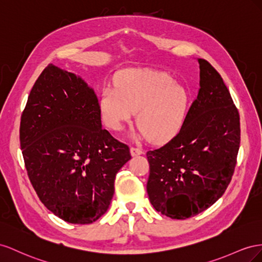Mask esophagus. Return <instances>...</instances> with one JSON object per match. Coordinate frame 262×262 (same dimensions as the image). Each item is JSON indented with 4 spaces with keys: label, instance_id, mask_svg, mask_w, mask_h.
<instances>
[{
    "label": "esophagus",
    "instance_id": "esophagus-1",
    "mask_svg": "<svg viewBox=\"0 0 262 262\" xmlns=\"http://www.w3.org/2000/svg\"><path fill=\"white\" fill-rule=\"evenodd\" d=\"M130 154H132L133 157H135V156L143 154V150H141L140 148H137V147H132L130 148Z\"/></svg>",
    "mask_w": 262,
    "mask_h": 262
}]
</instances>
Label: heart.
<instances>
[{"label":"heart","instance_id":"obj_1","mask_svg":"<svg viewBox=\"0 0 262 262\" xmlns=\"http://www.w3.org/2000/svg\"><path fill=\"white\" fill-rule=\"evenodd\" d=\"M190 103L189 90L170 74L143 69L123 73L116 79V88L104 89L100 107L104 123L113 130H121L138 112L140 137L160 143L182 128Z\"/></svg>","mask_w":262,"mask_h":262}]
</instances>
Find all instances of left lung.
Instances as JSON below:
<instances>
[{
	"label": "left lung",
	"instance_id": "left-lung-1",
	"mask_svg": "<svg viewBox=\"0 0 262 262\" xmlns=\"http://www.w3.org/2000/svg\"><path fill=\"white\" fill-rule=\"evenodd\" d=\"M198 61L200 90L182 128L147 152L149 200L157 212L173 220L192 217L223 195L241 144L239 113L227 86L210 62Z\"/></svg>",
	"mask_w": 262,
	"mask_h": 262
}]
</instances>
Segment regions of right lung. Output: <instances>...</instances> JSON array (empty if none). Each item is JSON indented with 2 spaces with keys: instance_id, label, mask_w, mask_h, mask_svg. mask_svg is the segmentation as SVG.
<instances>
[{
  "instance_id": "1",
  "label": "right lung",
  "mask_w": 262,
  "mask_h": 262,
  "mask_svg": "<svg viewBox=\"0 0 262 262\" xmlns=\"http://www.w3.org/2000/svg\"><path fill=\"white\" fill-rule=\"evenodd\" d=\"M19 141L41 203L71 224H91L107 211L116 173L132 158L129 147L102 128L93 89L52 63L29 93Z\"/></svg>"
}]
</instances>
